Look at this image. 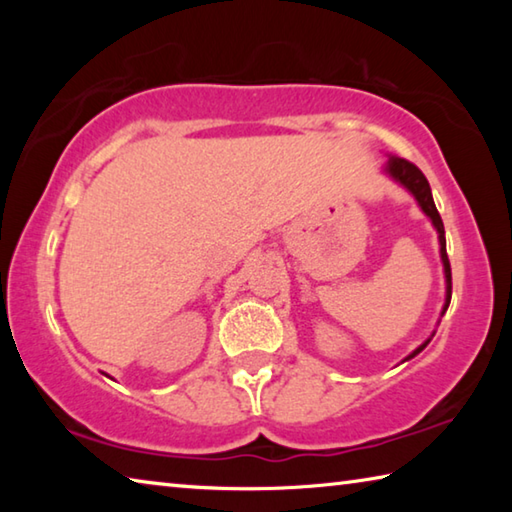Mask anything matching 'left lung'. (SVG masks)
I'll use <instances>...</instances> for the list:
<instances>
[{
    "label": "left lung",
    "mask_w": 512,
    "mask_h": 512,
    "mask_svg": "<svg viewBox=\"0 0 512 512\" xmlns=\"http://www.w3.org/2000/svg\"><path fill=\"white\" fill-rule=\"evenodd\" d=\"M381 171H384L388 178L395 180L397 185L404 187L406 192H409L415 198V203H418V207L424 212V216H427L433 228H436V232H438L440 259H443V273H445V305H443V311H440V316H445V311L449 307V300H452V268H449V259H447L445 225H443V219H440V214L436 210V203H433L429 180L424 178V173L418 167H415V164H411L409 160H404V158H397V155H388V160H386L384 167H381ZM438 323H440V320H438ZM433 334H436V332H433ZM433 334L422 345H418V348H415L404 361L413 359L415 354H420L424 348H427L429 341L433 339Z\"/></svg>",
    "instance_id": "left-lung-1"
}]
</instances>
